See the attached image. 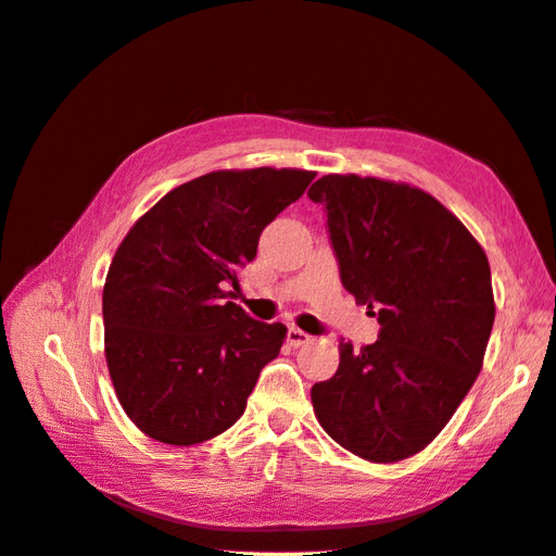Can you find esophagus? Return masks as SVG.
Segmentation results:
<instances>
[{"label":"esophagus","instance_id":"34e87169","mask_svg":"<svg viewBox=\"0 0 556 556\" xmlns=\"http://www.w3.org/2000/svg\"><path fill=\"white\" fill-rule=\"evenodd\" d=\"M287 340H289L291 348H303V345L309 343V336L301 329H295V326H291V329L287 331Z\"/></svg>","mask_w":556,"mask_h":556}]
</instances>
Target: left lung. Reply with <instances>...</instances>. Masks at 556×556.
<instances>
[{"instance_id":"left-lung-1","label":"left lung","mask_w":556,"mask_h":556,"mask_svg":"<svg viewBox=\"0 0 556 556\" xmlns=\"http://www.w3.org/2000/svg\"><path fill=\"white\" fill-rule=\"evenodd\" d=\"M307 197L326 211L340 281L376 309L374 345L340 343L312 406L333 441L396 463L444 430L481 371L495 319L489 258L432 194L406 182L329 174Z\"/></svg>"}]
</instances>
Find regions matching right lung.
<instances>
[{
    "label": "right lung",
    "mask_w": 556,
    "mask_h": 556,
    "mask_svg": "<svg viewBox=\"0 0 556 556\" xmlns=\"http://www.w3.org/2000/svg\"><path fill=\"white\" fill-rule=\"evenodd\" d=\"M315 170H211L164 194L124 237L103 289L105 359L140 432L192 446L232 427L283 324L251 319L227 298L258 239L303 197Z\"/></svg>",
    "instance_id": "obj_1"
}]
</instances>
